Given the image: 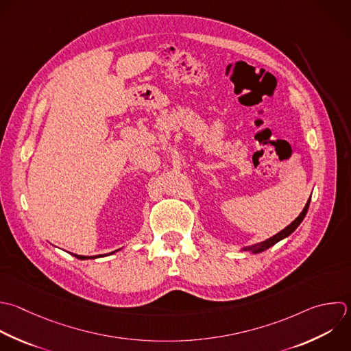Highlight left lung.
<instances>
[{
    "instance_id": "8db88e82",
    "label": "left lung",
    "mask_w": 351,
    "mask_h": 351,
    "mask_svg": "<svg viewBox=\"0 0 351 351\" xmlns=\"http://www.w3.org/2000/svg\"><path fill=\"white\" fill-rule=\"evenodd\" d=\"M308 206H310V199L307 200V203H306V206H304V208L302 210V213L287 226V228H284L282 230H280L278 233H276L274 236H271V237H269V239H266V240H263V241H261V243H256V244H252V245H247V247H243V248H240V251H248V252H251V254H259V252H262V251H266L267 248H270L271 245H274L276 243H278L280 240H282V239H285V237H288L299 225H300V222L303 221V218L306 217V214H307V210H308Z\"/></svg>"
}]
</instances>
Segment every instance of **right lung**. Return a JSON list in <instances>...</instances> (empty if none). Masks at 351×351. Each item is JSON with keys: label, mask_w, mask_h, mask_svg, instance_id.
<instances>
[{"label": "right lung", "mask_w": 351, "mask_h": 351, "mask_svg": "<svg viewBox=\"0 0 351 351\" xmlns=\"http://www.w3.org/2000/svg\"><path fill=\"white\" fill-rule=\"evenodd\" d=\"M117 251H119V250H117ZM117 251H114V252H117ZM114 252H110V254H114ZM75 258H78V259H82V261H85V259H96V258H99V256H104V255H95V256H85V255H78V254H73Z\"/></svg>", "instance_id": "add662e5"}]
</instances>
